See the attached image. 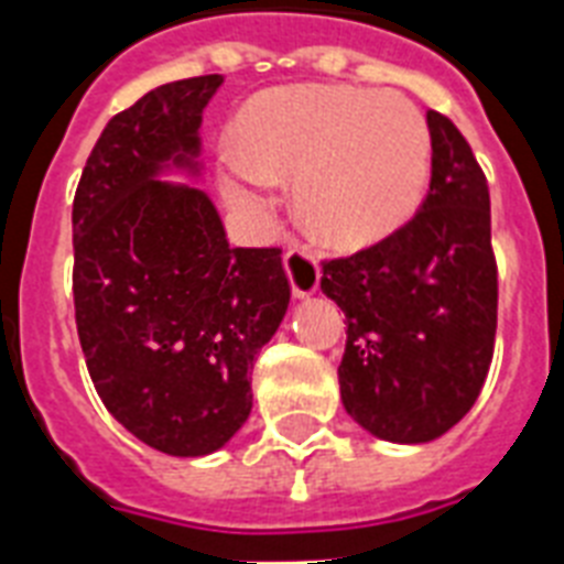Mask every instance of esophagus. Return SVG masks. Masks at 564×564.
Masks as SVG:
<instances>
[{
	"label": "esophagus",
	"mask_w": 564,
	"mask_h": 564,
	"mask_svg": "<svg viewBox=\"0 0 564 564\" xmlns=\"http://www.w3.org/2000/svg\"><path fill=\"white\" fill-rule=\"evenodd\" d=\"M283 269H286V278H290L292 295L295 297H310L318 292L322 269H318L315 254H310L306 249H290L283 254Z\"/></svg>",
	"instance_id": "obj_1"
}]
</instances>
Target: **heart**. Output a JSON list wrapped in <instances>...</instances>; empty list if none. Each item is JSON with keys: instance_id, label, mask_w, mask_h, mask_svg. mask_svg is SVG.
Here are the masks:
<instances>
[{"instance_id": "b5f03b06", "label": "heart", "mask_w": 564, "mask_h": 564, "mask_svg": "<svg viewBox=\"0 0 564 564\" xmlns=\"http://www.w3.org/2000/svg\"><path fill=\"white\" fill-rule=\"evenodd\" d=\"M295 176L297 223L329 249L388 240L423 205L432 132L402 95L354 86L263 91L242 109L219 191L242 217H267L274 178Z\"/></svg>"}]
</instances>
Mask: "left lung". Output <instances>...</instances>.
I'll return each mask as SVG.
<instances>
[{"label":"left lung","instance_id":"8db88e82","mask_svg":"<svg viewBox=\"0 0 564 564\" xmlns=\"http://www.w3.org/2000/svg\"><path fill=\"white\" fill-rule=\"evenodd\" d=\"M432 185L409 226L324 263L347 318L338 388L379 441L429 443L478 400L496 345L498 272L487 178L455 123L429 109Z\"/></svg>","mask_w":564,"mask_h":564}]
</instances>
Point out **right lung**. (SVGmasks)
<instances>
[{
    "mask_svg": "<svg viewBox=\"0 0 564 564\" xmlns=\"http://www.w3.org/2000/svg\"><path fill=\"white\" fill-rule=\"evenodd\" d=\"M226 77L155 86L104 127L72 205L75 318L95 391L173 457L226 446L290 281L278 249H231L203 182V109ZM173 175L194 186L171 183Z\"/></svg>",
    "mask_w": 564,
    "mask_h": 564,
    "instance_id": "right-lung-1",
    "label": "right lung"
}]
</instances>
